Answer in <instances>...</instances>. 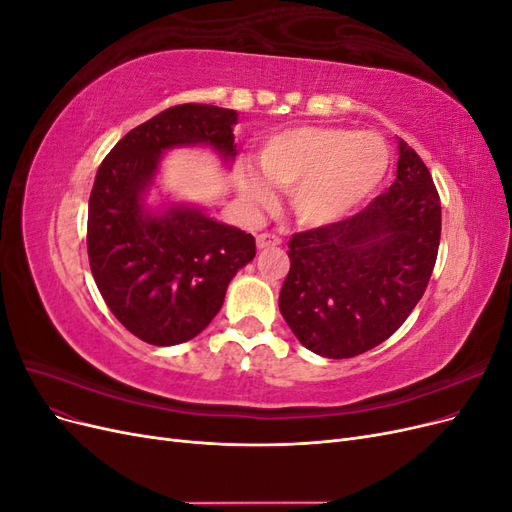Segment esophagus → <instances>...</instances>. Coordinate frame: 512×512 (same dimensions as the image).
<instances>
[{
    "label": "esophagus",
    "mask_w": 512,
    "mask_h": 512,
    "mask_svg": "<svg viewBox=\"0 0 512 512\" xmlns=\"http://www.w3.org/2000/svg\"><path fill=\"white\" fill-rule=\"evenodd\" d=\"M280 243H282V239L271 235V232H262V235L256 237L258 250H265V247H275V245H280Z\"/></svg>",
    "instance_id": "1"
}]
</instances>
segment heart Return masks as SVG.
I'll use <instances>...</instances> for the list:
<instances>
[{
  "instance_id": "heart-1",
  "label": "heart",
  "mask_w": 512,
  "mask_h": 512,
  "mask_svg": "<svg viewBox=\"0 0 512 512\" xmlns=\"http://www.w3.org/2000/svg\"><path fill=\"white\" fill-rule=\"evenodd\" d=\"M256 162L262 176L288 190L297 222L320 228L344 220L380 190L391 168V149L376 132L303 126L271 136L258 149ZM264 180L237 168L235 185L247 207L273 205Z\"/></svg>"
}]
</instances>
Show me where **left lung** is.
<instances>
[{"label":"left lung","instance_id":"obj_1","mask_svg":"<svg viewBox=\"0 0 512 512\" xmlns=\"http://www.w3.org/2000/svg\"><path fill=\"white\" fill-rule=\"evenodd\" d=\"M397 179L356 215L297 232L280 312L324 359H350L389 339L421 301L436 265L442 209L418 153L399 138Z\"/></svg>","mask_w":512,"mask_h":512}]
</instances>
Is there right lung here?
<instances>
[{"instance_id": "right-lung-1", "label": "right lung", "mask_w": 512, "mask_h": 512, "mask_svg": "<svg viewBox=\"0 0 512 512\" xmlns=\"http://www.w3.org/2000/svg\"><path fill=\"white\" fill-rule=\"evenodd\" d=\"M235 123L230 108H166L123 136L98 168L87 215L89 267L115 318L151 346H177L205 331L232 277L256 256L252 235L203 207L149 203L168 151L209 147L232 164Z\"/></svg>"}]
</instances>
